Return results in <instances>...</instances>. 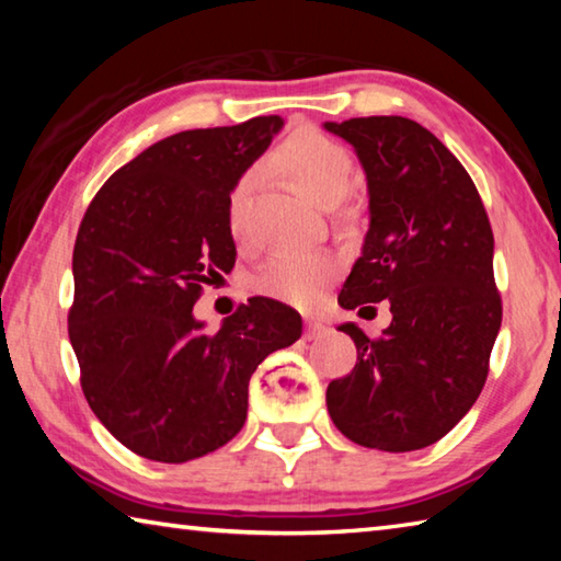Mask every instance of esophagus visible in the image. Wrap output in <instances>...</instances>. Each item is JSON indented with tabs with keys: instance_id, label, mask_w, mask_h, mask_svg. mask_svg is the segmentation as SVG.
<instances>
[{
	"instance_id": "esophagus-1",
	"label": "esophagus",
	"mask_w": 561,
	"mask_h": 561,
	"mask_svg": "<svg viewBox=\"0 0 561 561\" xmlns=\"http://www.w3.org/2000/svg\"><path fill=\"white\" fill-rule=\"evenodd\" d=\"M327 331V327L321 324V321H314V319H307L304 321V339H317V336H321Z\"/></svg>"
}]
</instances>
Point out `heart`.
Listing matches in <instances>:
<instances>
[{
  "mask_svg": "<svg viewBox=\"0 0 561 561\" xmlns=\"http://www.w3.org/2000/svg\"><path fill=\"white\" fill-rule=\"evenodd\" d=\"M277 160L297 180L311 201L329 203L346 195L354 178V158L327 133L304 128L284 140ZM254 185V173L240 178L230 193V230L234 240L244 237V203ZM336 272V260L319 250H287L272 254L260 270L254 287L270 299L291 307H311Z\"/></svg>",
  "mask_w": 561,
  "mask_h": 561,
  "instance_id": "obj_1",
  "label": "heart"
}]
</instances>
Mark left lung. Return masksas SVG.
<instances>
[{
  "label": "left lung",
  "mask_w": 561,
  "mask_h": 561,
  "mask_svg": "<svg viewBox=\"0 0 561 561\" xmlns=\"http://www.w3.org/2000/svg\"><path fill=\"white\" fill-rule=\"evenodd\" d=\"M324 128L356 150L368 187V232L339 304L386 299L393 314L378 339L354 321L339 327L358 356L329 383V415L364 448H428L478 401L502 324L485 205L421 123L368 116Z\"/></svg>",
  "instance_id": "1"
}]
</instances>
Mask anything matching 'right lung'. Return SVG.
<instances>
[{
  "label": "right lung",
  "mask_w": 561,
  "mask_h": 561,
  "mask_svg": "<svg viewBox=\"0 0 561 561\" xmlns=\"http://www.w3.org/2000/svg\"><path fill=\"white\" fill-rule=\"evenodd\" d=\"M282 126L257 116L158 140L83 215L69 339L91 411L140 458L187 462L230 443L254 368L301 336L297 311L267 297L217 331L193 314L203 284L234 267L232 187Z\"/></svg>",
  "instance_id": "obj_1"
}]
</instances>
